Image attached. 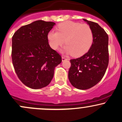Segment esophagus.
I'll return each mask as SVG.
<instances>
[{
  "label": "esophagus",
  "mask_w": 122,
  "mask_h": 122,
  "mask_svg": "<svg viewBox=\"0 0 122 122\" xmlns=\"http://www.w3.org/2000/svg\"><path fill=\"white\" fill-rule=\"evenodd\" d=\"M67 59L66 58H65V57H62V61H65V60H67Z\"/></svg>",
  "instance_id": "1"
}]
</instances>
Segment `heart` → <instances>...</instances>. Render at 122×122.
<instances>
[{
    "label": "heart",
    "instance_id": "heart-1",
    "mask_svg": "<svg viewBox=\"0 0 122 122\" xmlns=\"http://www.w3.org/2000/svg\"><path fill=\"white\" fill-rule=\"evenodd\" d=\"M49 45L56 50L65 42L64 52L73 56H82L90 49L93 42L94 35L88 24L67 21L57 26V31L51 30L48 33Z\"/></svg>",
    "mask_w": 122,
    "mask_h": 122
}]
</instances>
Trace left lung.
<instances>
[{"label": "left lung", "instance_id": "left-lung-1", "mask_svg": "<svg viewBox=\"0 0 122 122\" xmlns=\"http://www.w3.org/2000/svg\"><path fill=\"white\" fill-rule=\"evenodd\" d=\"M83 20L93 30V44L82 56L70 60L71 66L68 73L70 82L80 90L89 89L97 84L105 75L109 61L106 32L97 23Z\"/></svg>", "mask_w": 122, "mask_h": 122}]
</instances>
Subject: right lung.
Returning <instances> with one entry per match:
<instances>
[{
  "label": "right lung",
  "mask_w": 122,
  "mask_h": 122,
  "mask_svg": "<svg viewBox=\"0 0 122 122\" xmlns=\"http://www.w3.org/2000/svg\"><path fill=\"white\" fill-rule=\"evenodd\" d=\"M56 24L37 20L22 26L12 39V61L17 77L27 87L39 89L48 86L61 56L51 48L48 33Z\"/></svg>",
  "instance_id": "obj_1"
}]
</instances>
